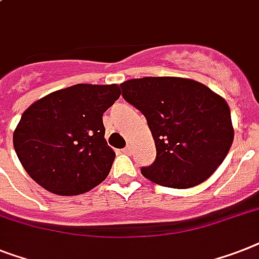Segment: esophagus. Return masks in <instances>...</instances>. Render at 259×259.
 Here are the masks:
<instances>
[{
	"label": "esophagus",
	"mask_w": 259,
	"mask_h": 259,
	"mask_svg": "<svg viewBox=\"0 0 259 259\" xmlns=\"http://www.w3.org/2000/svg\"><path fill=\"white\" fill-rule=\"evenodd\" d=\"M132 150H133V148H132V146H130V145H127V146H126L125 149H123V153H126V154H130V153H132Z\"/></svg>",
	"instance_id": "34e87169"
}]
</instances>
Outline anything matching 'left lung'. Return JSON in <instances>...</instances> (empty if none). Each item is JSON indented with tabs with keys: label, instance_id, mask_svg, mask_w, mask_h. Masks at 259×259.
Masks as SVG:
<instances>
[{
	"label": "left lung",
	"instance_id": "8db88e82",
	"mask_svg": "<svg viewBox=\"0 0 259 259\" xmlns=\"http://www.w3.org/2000/svg\"><path fill=\"white\" fill-rule=\"evenodd\" d=\"M122 97L146 117L157 149L144 177L166 188L202 184L224 162L234 140L226 101L201 82L145 77L121 83Z\"/></svg>",
	"mask_w": 259,
	"mask_h": 259
}]
</instances>
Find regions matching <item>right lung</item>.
Returning <instances> with one entry per match:
<instances>
[{
    "instance_id": "obj_1",
    "label": "right lung",
    "mask_w": 259,
    "mask_h": 259,
    "mask_svg": "<svg viewBox=\"0 0 259 259\" xmlns=\"http://www.w3.org/2000/svg\"><path fill=\"white\" fill-rule=\"evenodd\" d=\"M119 86L77 83L31 104L13 134L26 173L50 193L77 195L108 177L115 153L105 140L102 115Z\"/></svg>"
}]
</instances>
